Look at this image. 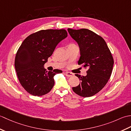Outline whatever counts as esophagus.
<instances>
[{
  "mask_svg": "<svg viewBox=\"0 0 131 131\" xmlns=\"http://www.w3.org/2000/svg\"><path fill=\"white\" fill-rule=\"evenodd\" d=\"M65 74L66 75V76H67L68 77H73V74L70 73V72H65Z\"/></svg>",
  "mask_w": 131,
  "mask_h": 131,
  "instance_id": "34e87169",
  "label": "esophagus"
}]
</instances>
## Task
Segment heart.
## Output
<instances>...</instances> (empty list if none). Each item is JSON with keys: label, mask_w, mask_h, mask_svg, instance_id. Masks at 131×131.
<instances>
[{"label": "heart", "mask_w": 131, "mask_h": 131, "mask_svg": "<svg viewBox=\"0 0 131 131\" xmlns=\"http://www.w3.org/2000/svg\"><path fill=\"white\" fill-rule=\"evenodd\" d=\"M70 45H74V44H70V45H69V46H70Z\"/></svg>", "instance_id": "heart-1"}]
</instances>
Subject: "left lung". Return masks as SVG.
Here are the masks:
<instances>
[{
  "mask_svg": "<svg viewBox=\"0 0 131 131\" xmlns=\"http://www.w3.org/2000/svg\"><path fill=\"white\" fill-rule=\"evenodd\" d=\"M68 30L79 46L80 57L78 63L88 69L85 77L75 74L80 84L72 89L80 96H92L101 91L110 79L114 65L112 54L104 39L91 30Z\"/></svg>",
  "mask_w": 131,
  "mask_h": 131,
  "instance_id": "8db88e82",
  "label": "left lung"
}]
</instances>
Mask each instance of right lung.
Listing matches in <instances>:
<instances>
[{"label": "right lung", "mask_w": 131, "mask_h": 131, "mask_svg": "<svg viewBox=\"0 0 131 131\" xmlns=\"http://www.w3.org/2000/svg\"><path fill=\"white\" fill-rule=\"evenodd\" d=\"M67 36L65 29L41 30L29 35L19 47L15 69L19 83L30 94L41 96L51 91L53 77L62 71L58 69L47 71L43 65L58 43Z\"/></svg>", "instance_id": "obj_1"}]
</instances>
